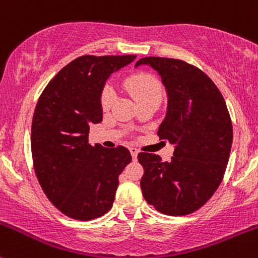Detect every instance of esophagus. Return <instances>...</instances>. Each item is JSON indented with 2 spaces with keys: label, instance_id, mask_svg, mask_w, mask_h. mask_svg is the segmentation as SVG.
Masks as SVG:
<instances>
[{
  "label": "esophagus",
  "instance_id": "obj_1",
  "mask_svg": "<svg viewBox=\"0 0 258 258\" xmlns=\"http://www.w3.org/2000/svg\"><path fill=\"white\" fill-rule=\"evenodd\" d=\"M130 152H131V155H132V159L136 160L137 155H139V150H137L136 147H130Z\"/></svg>",
  "mask_w": 258,
  "mask_h": 258
}]
</instances>
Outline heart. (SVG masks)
I'll return each mask as SVG.
<instances>
[{"instance_id": "1", "label": "heart", "mask_w": 258, "mask_h": 258, "mask_svg": "<svg viewBox=\"0 0 258 258\" xmlns=\"http://www.w3.org/2000/svg\"><path fill=\"white\" fill-rule=\"evenodd\" d=\"M123 87L137 103L147 101V99L161 98V84L151 74H132V76H130L124 81ZM114 98H116V96H114L113 89L109 88V87L104 88L101 97V103L103 109L111 108V106L114 102Z\"/></svg>"}]
</instances>
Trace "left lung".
<instances>
[{"mask_svg":"<svg viewBox=\"0 0 258 258\" xmlns=\"http://www.w3.org/2000/svg\"><path fill=\"white\" fill-rule=\"evenodd\" d=\"M161 78L166 114L157 135L174 145L171 161L140 152L145 201L167 216H186L204 206L218 189L231 154L233 130L226 102L201 69L169 57H142Z\"/></svg>","mask_w":258,"mask_h":258,"instance_id":"obj_1","label":"left lung"}]
</instances>
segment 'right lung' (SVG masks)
Returning a JSON list of instances; mask_svg holds the SVG:
<instances>
[{
    "instance_id": "add662e5",
    "label": "right lung",
    "mask_w": 258,
    "mask_h": 258,
    "mask_svg": "<svg viewBox=\"0 0 258 258\" xmlns=\"http://www.w3.org/2000/svg\"><path fill=\"white\" fill-rule=\"evenodd\" d=\"M136 55H84L64 67L40 96L31 126L35 172L61 213L91 221L113 206L118 176L132 160L123 146L88 144L89 126L103 118L101 97L112 73Z\"/></svg>"
}]
</instances>
